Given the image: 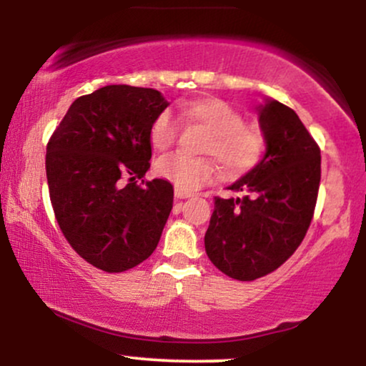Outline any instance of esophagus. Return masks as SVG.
I'll return each instance as SVG.
<instances>
[{
	"label": "esophagus",
	"mask_w": 366,
	"mask_h": 366,
	"mask_svg": "<svg viewBox=\"0 0 366 366\" xmlns=\"http://www.w3.org/2000/svg\"><path fill=\"white\" fill-rule=\"evenodd\" d=\"M191 196H192L191 192H186L182 191V189L175 187V197H177V199H186V197H191Z\"/></svg>",
	"instance_id": "obj_1"
}]
</instances>
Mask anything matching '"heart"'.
<instances>
[{"instance_id": "1", "label": "heart", "mask_w": 366, "mask_h": 366, "mask_svg": "<svg viewBox=\"0 0 366 366\" xmlns=\"http://www.w3.org/2000/svg\"><path fill=\"white\" fill-rule=\"evenodd\" d=\"M177 117L184 125H199L209 137L203 151L222 163L227 175L244 174L253 169L264 153L263 132L244 124V115L230 103L218 98H197L177 107ZM179 124L169 112L159 113L149 127V142L154 151L170 149L179 137ZM157 174L170 180L175 187L191 192L217 177L212 158H191L169 154L157 162Z\"/></svg>"}]
</instances>
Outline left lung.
<instances>
[{
    "label": "left lung",
    "mask_w": 366,
    "mask_h": 366,
    "mask_svg": "<svg viewBox=\"0 0 366 366\" xmlns=\"http://www.w3.org/2000/svg\"><path fill=\"white\" fill-rule=\"evenodd\" d=\"M267 151L229 189L242 197H215L204 234L208 258L225 275L254 280L277 270L300 247L312 224L320 187V148L285 104L258 108Z\"/></svg>",
    "instance_id": "1"
}]
</instances>
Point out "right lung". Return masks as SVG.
I'll use <instances>...</instances> for the list:
<instances>
[{
  "mask_svg": "<svg viewBox=\"0 0 366 366\" xmlns=\"http://www.w3.org/2000/svg\"><path fill=\"white\" fill-rule=\"evenodd\" d=\"M167 107L157 89L104 86L75 99L46 146L49 199L63 236L108 274L149 258L174 207L169 180L144 179L149 127Z\"/></svg>",
  "mask_w": 366,
  "mask_h": 366,
  "instance_id": "obj_1",
  "label": "right lung"
}]
</instances>
